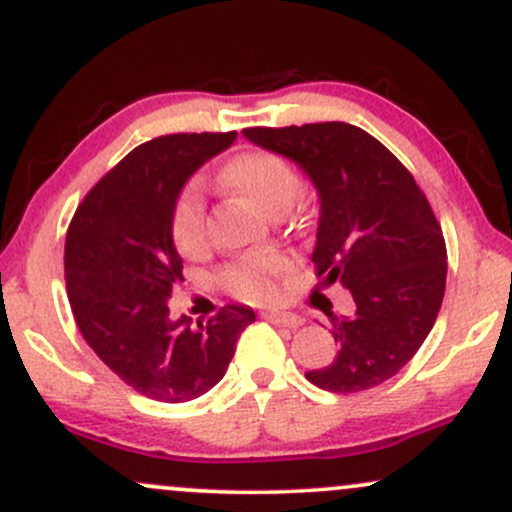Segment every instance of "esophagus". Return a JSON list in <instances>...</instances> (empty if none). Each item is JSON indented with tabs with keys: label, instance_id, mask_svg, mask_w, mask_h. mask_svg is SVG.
<instances>
[{
	"label": "esophagus",
	"instance_id": "obj_1",
	"mask_svg": "<svg viewBox=\"0 0 512 512\" xmlns=\"http://www.w3.org/2000/svg\"><path fill=\"white\" fill-rule=\"evenodd\" d=\"M264 320H269L272 325H281V327H291V330H296V327L303 325V317L296 315V313H284V310H267V313H262Z\"/></svg>",
	"mask_w": 512,
	"mask_h": 512
}]
</instances>
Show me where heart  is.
Segmentation results:
<instances>
[{"label":"heart","mask_w":512,"mask_h":512,"mask_svg":"<svg viewBox=\"0 0 512 512\" xmlns=\"http://www.w3.org/2000/svg\"><path fill=\"white\" fill-rule=\"evenodd\" d=\"M219 178L236 195L267 214H284L301 195V178L284 156L274 151H245L223 163ZM170 238L185 257L209 250V228L204 199L195 185L182 187L170 209ZM289 257L281 252H260L228 262L221 269V284L248 301H269L276 296L279 279L289 272Z\"/></svg>","instance_id":"obj_1"}]
</instances>
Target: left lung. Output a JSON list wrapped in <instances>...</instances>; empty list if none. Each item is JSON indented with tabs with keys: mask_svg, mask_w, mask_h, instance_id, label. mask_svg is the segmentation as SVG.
<instances>
[{
	"mask_svg": "<svg viewBox=\"0 0 512 512\" xmlns=\"http://www.w3.org/2000/svg\"><path fill=\"white\" fill-rule=\"evenodd\" d=\"M243 134L313 180L320 195L315 274L322 286L342 284L356 303L351 317H332L334 361L305 378L339 395L385 383L424 344L445 296L448 250L426 195L361 127L313 122Z\"/></svg>",
	"mask_w": 512,
	"mask_h": 512,
	"instance_id": "left-lung-1",
	"label": "left lung"
}]
</instances>
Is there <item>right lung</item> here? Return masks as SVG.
<instances>
[{"mask_svg":"<svg viewBox=\"0 0 512 512\" xmlns=\"http://www.w3.org/2000/svg\"><path fill=\"white\" fill-rule=\"evenodd\" d=\"M236 132L166 134L139 144L76 209L64 243L69 305L86 344L120 380L156 402H190L226 375L248 305H223L207 322L168 317L182 281L170 209L195 170Z\"/></svg>","mask_w":512,"mask_h":512,"instance_id":"right-lung-1","label":"right lung"}]
</instances>
